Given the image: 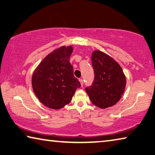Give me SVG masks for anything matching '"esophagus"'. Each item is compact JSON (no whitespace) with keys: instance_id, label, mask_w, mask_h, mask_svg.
Returning a JSON list of instances; mask_svg holds the SVG:
<instances>
[{"instance_id":"34e87169","label":"esophagus","mask_w":155,"mask_h":155,"mask_svg":"<svg viewBox=\"0 0 155 155\" xmlns=\"http://www.w3.org/2000/svg\"><path fill=\"white\" fill-rule=\"evenodd\" d=\"M79 81H80V83H81V87H83V84H84L83 79V78H79Z\"/></svg>"}]
</instances>
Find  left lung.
Segmentation results:
<instances>
[{
    "instance_id": "8db88e82",
    "label": "left lung",
    "mask_w": 155,
    "mask_h": 155,
    "mask_svg": "<svg viewBox=\"0 0 155 155\" xmlns=\"http://www.w3.org/2000/svg\"><path fill=\"white\" fill-rule=\"evenodd\" d=\"M94 80L85 88L90 100L100 108L117 104L124 92L126 78L121 67L114 59L100 51L91 55Z\"/></svg>"
}]
</instances>
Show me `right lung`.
Listing matches in <instances>:
<instances>
[{
    "label": "right lung",
    "instance_id": "obj_1",
    "mask_svg": "<svg viewBox=\"0 0 155 155\" xmlns=\"http://www.w3.org/2000/svg\"><path fill=\"white\" fill-rule=\"evenodd\" d=\"M73 48L63 46L49 54L34 72L33 91L48 108L58 110L70 102L81 83L73 74L70 57Z\"/></svg>",
    "mask_w": 155,
    "mask_h": 155
}]
</instances>
